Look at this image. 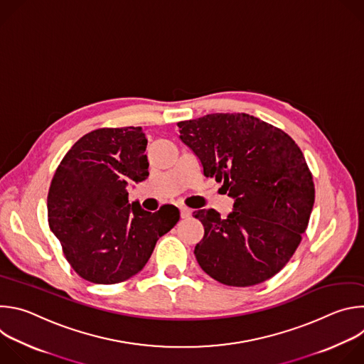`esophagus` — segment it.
Instances as JSON below:
<instances>
[{
    "label": "esophagus",
    "instance_id": "obj_1",
    "mask_svg": "<svg viewBox=\"0 0 364 364\" xmlns=\"http://www.w3.org/2000/svg\"><path fill=\"white\" fill-rule=\"evenodd\" d=\"M180 215H181L183 219H187V218L191 216V210L186 205H180Z\"/></svg>",
    "mask_w": 364,
    "mask_h": 364
}]
</instances>
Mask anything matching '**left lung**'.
<instances>
[{
    "instance_id": "1",
    "label": "left lung",
    "mask_w": 364,
    "mask_h": 364,
    "mask_svg": "<svg viewBox=\"0 0 364 364\" xmlns=\"http://www.w3.org/2000/svg\"><path fill=\"white\" fill-rule=\"evenodd\" d=\"M177 127L203 174L235 200L226 219L215 209L194 212L204 228L194 247L198 265L229 287L272 278L296 250L314 205L313 176L299 146L247 114H210Z\"/></svg>"
}]
</instances>
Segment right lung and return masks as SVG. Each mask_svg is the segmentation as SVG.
Instances as JSON below:
<instances>
[{
    "label": "right lung",
    "instance_id": "right-lung-1",
    "mask_svg": "<svg viewBox=\"0 0 364 364\" xmlns=\"http://www.w3.org/2000/svg\"><path fill=\"white\" fill-rule=\"evenodd\" d=\"M146 144L141 127L92 131L69 149L51 180L48 226L89 282L118 284L138 274L180 219L173 204L151 213L128 201V186L148 178Z\"/></svg>",
    "mask_w": 364,
    "mask_h": 364
}]
</instances>
